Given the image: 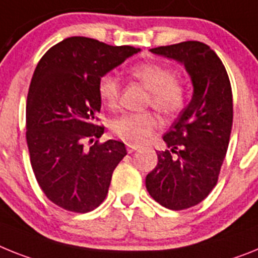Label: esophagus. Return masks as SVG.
<instances>
[{"mask_svg": "<svg viewBox=\"0 0 258 258\" xmlns=\"http://www.w3.org/2000/svg\"><path fill=\"white\" fill-rule=\"evenodd\" d=\"M127 153H133V151L138 150V146H134V145H126Z\"/></svg>", "mask_w": 258, "mask_h": 258, "instance_id": "obj_1", "label": "esophagus"}]
</instances>
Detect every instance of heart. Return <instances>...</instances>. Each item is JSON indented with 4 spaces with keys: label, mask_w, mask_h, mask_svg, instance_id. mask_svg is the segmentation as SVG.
Segmentation results:
<instances>
[{
    "label": "heart",
    "mask_w": 258,
    "mask_h": 258,
    "mask_svg": "<svg viewBox=\"0 0 258 258\" xmlns=\"http://www.w3.org/2000/svg\"><path fill=\"white\" fill-rule=\"evenodd\" d=\"M131 76L149 90L147 107L155 108L164 117H173L184 109L188 100L185 83L175 78L171 68L156 62L134 65ZM121 85L114 74H104L98 82V94L103 104L114 109L120 100ZM159 127V120L153 112L124 113L111 122L112 133L129 145L145 144Z\"/></svg>",
    "instance_id": "b5f03b06"
}]
</instances>
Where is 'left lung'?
Returning <instances> with one entry per match:
<instances>
[{
  "instance_id": "left-lung-1",
  "label": "left lung",
  "mask_w": 258,
  "mask_h": 258,
  "mask_svg": "<svg viewBox=\"0 0 258 258\" xmlns=\"http://www.w3.org/2000/svg\"><path fill=\"white\" fill-rule=\"evenodd\" d=\"M150 50L184 63L195 87L190 103L163 136L168 150L156 153L158 164L146 176L147 192L156 202L184 210L217 185L232 129V90L221 58L201 41Z\"/></svg>"
}]
</instances>
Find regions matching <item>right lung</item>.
I'll return each mask as SVG.
<instances>
[{
  "label": "right lung",
  "instance_id": "right-lung-1",
  "mask_svg": "<svg viewBox=\"0 0 258 258\" xmlns=\"http://www.w3.org/2000/svg\"><path fill=\"white\" fill-rule=\"evenodd\" d=\"M137 52L131 45L73 36L48 49L37 63L27 95L26 140L37 184L65 210L98 208L126 155L120 141L99 142L104 126L96 124L102 107L98 82ZM86 142L94 143L89 151Z\"/></svg>",
  "mask_w": 258,
  "mask_h": 258
}]
</instances>
